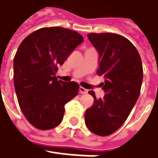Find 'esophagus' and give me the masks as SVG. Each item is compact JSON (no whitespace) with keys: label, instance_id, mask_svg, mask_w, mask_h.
I'll return each mask as SVG.
<instances>
[{"label":"esophagus","instance_id":"34e87169","mask_svg":"<svg viewBox=\"0 0 158 158\" xmlns=\"http://www.w3.org/2000/svg\"><path fill=\"white\" fill-rule=\"evenodd\" d=\"M79 92L81 93V94H87L88 93V90H86V89H85L84 87H79Z\"/></svg>","mask_w":158,"mask_h":158}]
</instances>
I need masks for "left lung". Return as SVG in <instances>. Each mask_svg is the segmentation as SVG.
Masks as SVG:
<instances>
[{"instance_id": "obj_1", "label": "left lung", "mask_w": 158, "mask_h": 158, "mask_svg": "<svg viewBox=\"0 0 158 158\" xmlns=\"http://www.w3.org/2000/svg\"><path fill=\"white\" fill-rule=\"evenodd\" d=\"M87 37L99 53L97 73L103 75L105 95L96 99L85 113L87 128L95 135L114 133L129 115L138 99L143 82L142 59L136 48L123 35L114 33H91Z\"/></svg>"}]
</instances>
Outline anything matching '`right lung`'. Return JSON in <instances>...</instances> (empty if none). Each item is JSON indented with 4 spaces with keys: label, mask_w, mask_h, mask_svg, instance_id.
I'll list each match as a JSON object with an SVG mask.
<instances>
[{
    "label": "right lung",
    "mask_w": 158,
    "mask_h": 158,
    "mask_svg": "<svg viewBox=\"0 0 158 158\" xmlns=\"http://www.w3.org/2000/svg\"><path fill=\"white\" fill-rule=\"evenodd\" d=\"M83 40L76 31L50 27L32 32L18 47L14 58L15 89L21 110L35 128L57 127L64 105L78 94V83L58 80L56 73Z\"/></svg>",
    "instance_id": "1"
}]
</instances>
